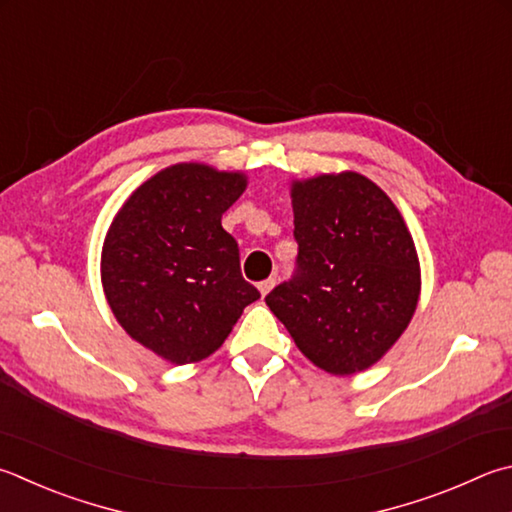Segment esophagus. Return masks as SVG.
<instances>
[{
	"instance_id": "1",
	"label": "esophagus",
	"mask_w": 512,
	"mask_h": 512,
	"mask_svg": "<svg viewBox=\"0 0 512 512\" xmlns=\"http://www.w3.org/2000/svg\"><path fill=\"white\" fill-rule=\"evenodd\" d=\"M273 286H275V277H268V280L257 284V288H259V293H262V297H266L268 293H271Z\"/></svg>"
}]
</instances>
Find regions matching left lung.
<instances>
[{"mask_svg":"<svg viewBox=\"0 0 512 512\" xmlns=\"http://www.w3.org/2000/svg\"><path fill=\"white\" fill-rule=\"evenodd\" d=\"M295 273L266 304L313 365L336 376L374 365L416 311L421 271L392 199L356 172L293 183Z\"/></svg>","mask_w":512,"mask_h":512,"instance_id":"left-lung-1","label":"left lung"}]
</instances>
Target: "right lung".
I'll return each instance as SVG.
<instances>
[{"label":"right lung","mask_w":512,"mask_h":512,"mask_svg":"<svg viewBox=\"0 0 512 512\" xmlns=\"http://www.w3.org/2000/svg\"><path fill=\"white\" fill-rule=\"evenodd\" d=\"M246 176L179 163L125 201L102 246V288L129 336L185 365L215 353L259 291L241 277L221 215Z\"/></svg>","instance_id":"add662e5"}]
</instances>
